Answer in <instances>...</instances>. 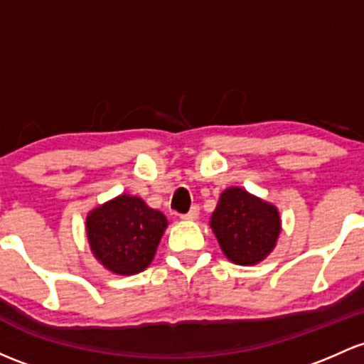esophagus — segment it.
Here are the masks:
<instances>
[{
  "mask_svg": "<svg viewBox=\"0 0 364 364\" xmlns=\"http://www.w3.org/2000/svg\"><path fill=\"white\" fill-rule=\"evenodd\" d=\"M198 211H200V209H198V205H192V209H190L188 213L183 214L181 220H185V221H193V220H197V218H198Z\"/></svg>",
  "mask_w": 364,
  "mask_h": 364,
  "instance_id": "obj_1",
  "label": "esophagus"
}]
</instances>
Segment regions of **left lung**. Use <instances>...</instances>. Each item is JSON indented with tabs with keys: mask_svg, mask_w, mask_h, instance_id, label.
<instances>
[{
	"mask_svg": "<svg viewBox=\"0 0 364 364\" xmlns=\"http://www.w3.org/2000/svg\"><path fill=\"white\" fill-rule=\"evenodd\" d=\"M221 251L237 265H256L272 252L281 233L277 208L242 188H227L211 214Z\"/></svg>",
	"mask_w": 364,
	"mask_h": 364,
	"instance_id": "obj_1",
	"label": "left lung"
}]
</instances>
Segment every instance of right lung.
<instances>
[{
    "label": "right lung",
    "mask_w": 364,
    "mask_h": 364,
    "mask_svg": "<svg viewBox=\"0 0 364 364\" xmlns=\"http://www.w3.org/2000/svg\"><path fill=\"white\" fill-rule=\"evenodd\" d=\"M85 227L97 262L113 274L132 275L151 263L167 218L143 198L124 193L92 209Z\"/></svg>",
    "instance_id": "right-lung-1"
}]
</instances>
